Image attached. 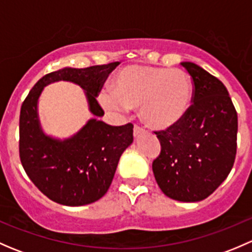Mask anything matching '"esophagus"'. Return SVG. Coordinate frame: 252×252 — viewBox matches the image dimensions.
<instances>
[{
    "label": "esophagus",
    "instance_id": "obj_1",
    "mask_svg": "<svg viewBox=\"0 0 252 252\" xmlns=\"http://www.w3.org/2000/svg\"><path fill=\"white\" fill-rule=\"evenodd\" d=\"M144 129L141 128V126H139L138 124H135V126H134V136H139L140 135V134H142L144 133Z\"/></svg>",
    "mask_w": 252,
    "mask_h": 252
}]
</instances>
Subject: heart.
<instances>
[{
  "label": "heart",
  "instance_id": "1",
  "mask_svg": "<svg viewBox=\"0 0 252 252\" xmlns=\"http://www.w3.org/2000/svg\"><path fill=\"white\" fill-rule=\"evenodd\" d=\"M191 100L192 84L184 70L144 64L122 68L113 79L112 93L100 96L110 110L139 107L142 122L156 130L179 123Z\"/></svg>",
  "mask_w": 252,
  "mask_h": 252
}]
</instances>
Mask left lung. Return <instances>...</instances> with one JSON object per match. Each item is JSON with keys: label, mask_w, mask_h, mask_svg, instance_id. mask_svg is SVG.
Masks as SVG:
<instances>
[{"label": "left lung", "mask_w": 252, "mask_h": 252, "mask_svg": "<svg viewBox=\"0 0 252 252\" xmlns=\"http://www.w3.org/2000/svg\"><path fill=\"white\" fill-rule=\"evenodd\" d=\"M192 100L184 118L155 134L161 152L152 162L159 189L171 199L201 201L230 173L236 156L238 114L222 81L191 62Z\"/></svg>", "instance_id": "8db88e82"}]
</instances>
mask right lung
<instances>
[{
	"label": "right lung",
	"instance_id": "add662e5",
	"mask_svg": "<svg viewBox=\"0 0 252 252\" xmlns=\"http://www.w3.org/2000/svg\"><path fill=\"white\" fill-rule=\"evenodd\" d=\"M119 62L88 68H63L44 75L29 91L19 116V157L35 187L52 201L83 206L100 200L107 192L119 157L133 142V124L112 126L90 119L67 140H56L42 133L37 117V98L44 86L58 80L73 81L86 91L90 111L105 114L96 100L106 79Z\"/></svg>",
	"mask_w": 252,
	"mask_h": 252
}]
</instances>
